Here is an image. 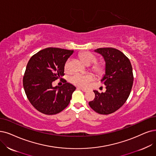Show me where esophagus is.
Masks as SVG:
<instances>
[{
  "mask_svg": "<svg viewBox=\"0 0 156 156\" xmlns=\"http://www.w3.org/2000/svg\"><path fill=\"white\" fill-rule=\"evenodd\" d=\"M78 89L81 90H82L83 91H84V92H86L87 91H88V90H87V89H85V88H80V87H79Z\"/></svg>",
  "mask_w": 156,
  "mask_h": 156,
  "instance_id": "1",
  "label": "esophagus"
}]
</instances>
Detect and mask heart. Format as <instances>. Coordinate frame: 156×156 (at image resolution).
Here are the masks:
<instances>
[{"instance_id": "b5f03b06", "label": "heart", "mask_w": 156, "mask_h": 156, "mask_svg": "<svg viewBox=\"0 0 156 156\" xmlns=\"http://www.w3.org/2000/svg\"><path fill=\"white\" fill-rule=\"evenodd\" d=\"M80 58L85 65L88 66L95 63L97 61L95 55L90 52H84L81 53L80 54ZM69 62L70 60H68L65 63V68L66 70L68 69ZM92 70L97 75H101L104 72V66L102 65L96 64L92 67ZM92 80L93 77L90 75H82L79 73L75 74L70 78V81L72 83L82 87L88 86Z\"/></svg>"}]
</instances>
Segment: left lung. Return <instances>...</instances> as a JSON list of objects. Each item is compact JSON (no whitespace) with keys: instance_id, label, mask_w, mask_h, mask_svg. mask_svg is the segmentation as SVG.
I'll return each instance as SVG.
<instances>
[{"instance_id":"1","label":"left lung","mask_w":156,"mask_h":156,"mask_svg":"<svg viewBox=\"0 0 156 156\" xmlns=\"http://www.w3.org/2000/svg\"><path fill=\"white\" fill-rule=\"evenodd\" d=\"M94 52L101 54L105 61V73L101 81L105 92L94 90L95 97L90 106L101 115L113 113L127 100L133 84V68L129 59L121 51L114 48H100Z\"/></svg>"}]
</instances>
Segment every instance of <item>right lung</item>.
Segmentation results:
<instances>
[{
    "mask_svg": "<svg viewBox=\"0 0 156 156\" xmlns=\"http://www.w3.org/2000/svg\"><path fill=\"white\" fill-rule=\"evenodd\" d=\"M73 51L47 48L29 59L23 79V86L30 104L41 113L52 115L60 113L69 104L76 88L66 83L54 87L55 80L64 76L66 61Z\"/></svg>",
    "mask_w": 156,
    "mask_h": 156,
    "instance_id": "right-lung-1",
    "label": "right lung"
}]
</instances>
